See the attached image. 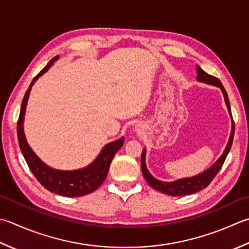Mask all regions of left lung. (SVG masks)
<instances>
[{
	"mask_svg": "<svg viewBox=\"0 0 249 249\" xmlns=\"http://www.w3.org/2000/svg\"><path fill=\"white\" fill-rule=\"evenodd\" d=\"M196 80L197 82L216 86L221 89L223 97H225V102L229 111V114H230L231 120H232L230 138H229L228 143L226 145L225 150H223L222 154L220 155V158H219L211 167L207 168L206 170H204V172H202L201 174L196 175V176L177 179L175 180V181H170V182L162 181V180L154 178L152 175L150 174V172L147 168V164H145V154H147V149L144 148L142 151V154H141V170H142V175L145 179V181H147L153 189L158 190V191L162 192L164 194H167V196H188V194L196 193L198 191H201V190L205 189L208 184L212 182V180L216 177V175L219 173V170L221 169L222 165L225 163V160L232 147L233 137H234V122H233V119H232L230 102H229L228 94L225 89V87L222 86L221 82L219 81L217 77L207 74V73L199 66H196Z\"/></svg>",
	"mask_w": 249,
	"mask_h": 249,
	"instance_id": "8db88e82",
	"label": "left lung"
}]
</instances>
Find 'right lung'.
<instances>
[{
    "label": "right lung",
    "instance_id": "obj_1",
    "mask_svg": "<svg viewBox=\"0 0 249 249\" xmlns=\"http://www.w3.org/2000/svg\"><path fill=\"white\" fill-rule=\"evenodd\" d=\"M59 59V56L53 57V59L47 63V66L34 77L29 86L26 95L23 97L20 114H19V120L17 123V136L18 142L20 147L21 153L24 160L28 164L29 168L32 174L36 176L42 186L47 189L48 191L53 193L59 194L62 196L68 197H77L83 196L86 194L94 192L95 190L98 189L108 175L110 164L112 159L114 158L115 153L122 148L124 144V137H121L118 140L112 141V142L107 143L104 148L101 149L100 153L97 155V158L92 160L90 164L87 166L73 169V170H61L55 169L51 166H48L43 160L34 153V151L29 145L26 135L23 131V122L24 115H26V109L29 96L34 83L37 81L40 76L44 73L47 72L48 69L53 66V63Z\"/></svg>",
    "mask_w": 249,
    "mask_h": 249
}]
</instances>
